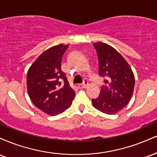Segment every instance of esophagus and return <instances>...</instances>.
<instances>
[{"instance_id":"1","label":"esophagus","mask_w":157,"mask_h":157,"mask_svg":"<svg viewBox=\"0 0 157 157\" xmlns=\"http://www.w3.org/2000/svg\"><path fill=\"white\" fill-rule=\"evenodd\" d=\"M88 85H89V82H88V81L86 80H85L84 82H83V83L79 85L78 87L80 88V89H85V88L87 87Z\"/></svg>"}]
</instances>
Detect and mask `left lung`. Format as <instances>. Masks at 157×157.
Returning <instances> with one entry per match:
<instances>
[{
	"mask_svg": "<svg viewBox=\"0 0 157 157\" xmlns=\"http://www.w3.org/2000/svg\"><path fill=\"white\" fill-rule=\"evenodd\" d=\"M99 62V75L104 77L100 95L92 99L93 106L101 112L114 114L125 108L134 91L132 70L115 48L104 43L94 44Z\"/></svg>",
	"mask_w": 157,
	"mask_h": 157,
	"instance_id": "obj_1",
	"label": "left lung"
}]
</instances>
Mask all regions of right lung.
I'll return each instance as SVG.
<instances>
[{
    "mask_svg": "<svg viewBox=\"0 0 157 157\" xmlns=\"http://www.w3.org/2000/svg\"><path fill=\"white\" fill-rule=\"evenodd\" d=\"M68 45L48 48L37 57L27 73L28 94L36 107L51 116L64 112L72 103L75 91L61 70V60Z\"/></svg>",
    "mask_w": 157,
    "mask_h": 157,
    "instance_id": "right-lung-1",
    "label": "right lung"
}]
</instances>
